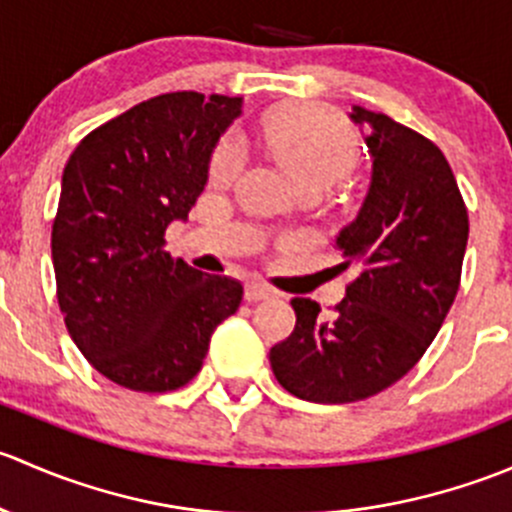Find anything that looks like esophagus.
Returning a JSON list of instances; mask_svg holds the SVG:
<instances>
[{"label":"esophagus","mask_w":512,"mask_h":512,"mask_svg":"<svg viewBox=\"0 0 512 512\" xmlns=\"http://www.w3.org/2000/svg\"><path fill=\"white\" fill-rule=\"evenodd\" d=\"M270 297H272V289L260 285V282H250V285L245 287L247 302H262V299H270Z\"/></svg>","instance_id":"obj_1"}]
</instances>
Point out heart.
I'll return each mask as SVG.
<instances>
[{
  "mask_svg": "<svg viewBox=\"0 0 512 512\" xmlns=\"http://www.w3.org/2000/svg\"><path fill=\"white\" fill-rule=\"evenodd\" d=\"M265 146L275 163L297 185L299 193L334 188L356 163V141L344 121L312 106H289L265 123ZM242 168V148L232 136L223 138L210 158L215 185H230Z\"/></svg>",
  "mask_w": 512,
  "mask_h": 512,
  "instance_id": "1",
  "label": "heart"
}]
</instances>
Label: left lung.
Segmentation results:
<instances>
[{"mask_svg": "<svg viewBox=\"0 0 512 512\" xmlns=\"http://www.w3.org/2000/svg\"><path fill=\"white\" fill-rule=\"evenodd\" d=\"M366 126L371 183L339 230V267L356 272L332 319L292 299L294 332L270 349L277 381L297 399L352 404L409 374L441 329L458 285L468 213L446 156L384 113L354 106Z\"/></svg>", "mask_w": 512, "mask_h": 512, "instance_id": "8db88e82", "label": "left lung"}]
</instances>
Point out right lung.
<instances>
[{
	"instance_id": "right-lung-1",
	"label": "right lung",
	"mask_w": 512,
	"mask_h": 512,
	"mask_svg": "<svg viewBox=\"0 0 512 512\" xmlns=\"http://www.w3.org/2000/svg\"><path fill=\"white\" fill-rule=\"evenodd\" d=\"M240 108L242 98L195 91L148 98L91 131L66 163L51 230L56 297L79 352L113 384L185 386L240 307V282L163 250L165 227L188 220Z\"/></svg>"
}]
</instances>
